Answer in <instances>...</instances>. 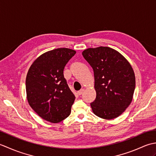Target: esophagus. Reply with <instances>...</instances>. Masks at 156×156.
I'll return each mask as SVG.
<instances>
[{"label": "esophagus", "mask_w": 156, "mask_h": 156, "mask_svg": "<svg viewBox=\"0 0 156 156\" xmlns=\"http://www.w3.org/2000/svg\"><path fill=\"white\" fill-rule=\"evenodd\" d=\"M84 91V89H81L80 90L78 91V94L79 95H81L82 93H83Z\"/></svg>", "instance_id": "esophagus-1"}]
</instances>
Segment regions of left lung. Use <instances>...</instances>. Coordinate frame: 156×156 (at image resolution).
I'll return each mask as SVG.
<instances>
[{
    "label": "left lung",
    "instance_id": "left-lung-1",
    "mask_svg": "<svg viewBox=\"0 0 156 156\" xmlns=\"http://www.w3.org/2000/svg\"><path fill=\"white\" fill-rule=\"evenodd\" d=\"M82 55L93 69L97 97L90 103L98 117L112 119L121 115L131 104L135 88V76L123 55L108 47L88 48Z\"/></svg>",
    "mask_w": 156,
    "mask_h": 156
}]
</instances>
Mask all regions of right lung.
Here are the masks:
<instances>
[{"label":"right lung","instance_id":"obj_1","mask_svg":"<svg viewBox=\"0 0 156 156\" xmlns=\"http://www.w3.org/2000/svg\"><path fill=\"white\" fill-rule=\"evenodd\" d=\"M76 54L68 48L44 53L33 63L26 77L30 107L44 120L56 123L70 115L75 96L64 76L66 64Z\"/></svg>","mask_w":156,"mask_h":156}]
</instances>
